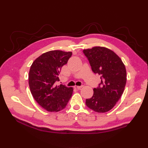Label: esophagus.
<instances>
[{
    "label": "esophagus",
    "instance_id": "esophagus-1",
    "mask_svg": "<svg viewBox=\"0 0 148 148\" xmlns=\"http://www.w3.org/2000/svg\"><path fill=\"white\" fill-rule=\"evenodd\" d=\"M82 87H83V86L82 85V86H75L74 88H76V89H80Z\"/></svg>",
    "mask_w": 148,
    "mask_h": 148
}]
</instances>
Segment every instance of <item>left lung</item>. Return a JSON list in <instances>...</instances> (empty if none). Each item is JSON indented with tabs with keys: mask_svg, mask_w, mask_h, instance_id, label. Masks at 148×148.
Instances as JSON below:
<instances>
[{
	"mask_svg": "<svg viewBox=\"0 0 148 148\" xmlns=\"http://www.w3.org/2000/svg\"><path fill=\"white\" fill-rule=\"evenodd\" d=\"M83 52L93 72L101 75V79L98 86L93 89V96L86 99V105L96 112H106L113 108L123 92L127 82L125 65L114 52L104 47Z\"/></svg>",
	"mask_w": 148,
	"mask_h": 148,
	"instance_id": "1",
	"label": "left lung"
}]
</instances>
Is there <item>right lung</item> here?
Wrapping results in <instances>:
<instances>
[{
	"label": "right lung",
	"mask_w": 148,
	"mask_h": 148,
	"mask_svg": "<svg viewBox=\"0 0 148 148\" xmlns=\"http://www.w3.org/2000/svg\"><path fill=\"white\" fill-rule=\"evenodd\" d=\"M71 52L51 51L36 59L29 72V86L31 94L38 104L49 112L64 109L72 95L73 88L57 86L62 67L67 64Z\"/></svg>",
	"instance_id": "obj_1"
}]
</instances>
